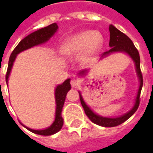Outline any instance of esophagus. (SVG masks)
<instances>
[{
    "instance_id": "esophagus-1",
    "label": "esophagus",
    "mask_w": 153,
    "mask_h": 153,
    "mask_svg": "<svg viewBox=\"0 0 153 153\" xmlns=\"http://www.w3.org/2000/svg\"><path fill=\"white\" fill-rule=\"evenodd\" d=\"M70 84H71V86L73 87V88H77V87L79 86V82L78 79H73L70 81Z\"/></svg>"
}]
</instances>
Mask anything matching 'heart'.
Listing matches in <instances>:
<instances>
[{
    "label": "heart",
    "instance_id": "heart-1",
    "mask_svg": "<svg viewBox=\"0 0 153 153\" xmlns=\"http://www.w3.org/2000/svg\"><path fill=\"white\" fill-rule=\"evenodd\" d=\"M102 44V37L98 32L86 30L68 38L62 45L61 51L69 56L82 54V60L88 63L97 53Z\"/></svg>",
    "mask_w": 153,
    "mask_h": 153
}]
</instances>
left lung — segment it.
<instances>
[{
    "instance_id": "obj_1",
    "label": "left lung",
    "mask_w": 153,
    "mask_h": 153,
    "mask_svg": "<svg viewBox=\"0 0 153 153\" xmlns=\"http://www.w3.org/2000/svg\"><path fill=\"white\" fill-rule=\"evenodd\" d=\"M109 30V46L111 48L108 51L104 52L102 54V56H106V55L111 53V52H115V51H124V52H126L127 54H128L135 62L136 70H137L138 76L139 78V81H140V85H139V88H138V94H137V97H136V102H135L134 106L133 107V109L130 111H128V113H126L125 115L120 116V117H117V118H106V117H102V116L96 115L92 110L90 109L88 106H87L86 103L84 102L83 97L81 96V94L79 93L80 102L82 104V106L83 107V110H84L87 116L94 124L101 125V126H103V127H114V126H117V125H120L122 123L126 121L128 118H130L132 115L134 114L135 111L138 110L139 103H140V93H141L143 83V74H142L141 70H140V56H139L138 51L135 47L132 40L128 38L127 35H125V33H123L122 32L118 30L113 25H110ZM85 73H86V70H82L79 73V74H84Z\"/></svg>"
}]
</instances>
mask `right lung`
<instances>
[{
    "instance_id": "obj_1",
    "label": "right lung",
    "mask_w": 153,
    "mask_h": 153,
    "mask_svg": "<svg viewBox=\"0 0 153 153\" xmlns=\"http://www.w3.org/2000/svg\"><path fill=\"white\" fill-rule=\"evenodd\" d=\"M57 28H58V26H57L56 24H51V25L45 27V28H41L38 31L32 33L31 34L28 35L26 38L20 41V42L16 46L14 51H12L10 59H9L8 68H7V71H6V74H5L6 83L8 82L9 75H10L12 65H13V63L15 61L16 56L23 51L27 50L30 47H34V46H37V45H39V44L47 42L55 33V32L56 31ZM70 82V79H68L62 84L58 85L56 88L55 97H56V118H55V121L53 122V124L51 125L49 128L43 129V130H34V129H31V128L26 127L29 131L37 134L47 136V135L54 134L61 129L62 126H63V119L61 117V111L63 108L67 93L71 88Z\"/></svg>"
}]
</instances>
